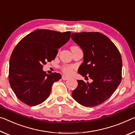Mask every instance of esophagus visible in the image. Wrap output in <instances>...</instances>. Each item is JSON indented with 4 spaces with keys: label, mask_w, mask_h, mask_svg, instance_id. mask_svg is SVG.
<instances>
[{
    "label": "esophagus",
    "mask_w": 135,
    "mask_h": 135,
    "mask_svg": "<svg viewBox=\"0 0 135 135\" xmlns=\"http://www.w3.org/2000/svg\"><path fill=\"white\" fill-rule=\"evenodd\" d=\"M62 80H68V79H69V78H68V77L64 76V75L62 76Z\"/></svg>",
    "instance_id": "1"
}]
</instances>
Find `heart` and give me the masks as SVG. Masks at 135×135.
<instances>
[{
    "mask_svg": "<svg viewBox=\"0 0 135 135\" xmlns=\"http://www.w3.org/2000/svg\"><path fill=\"white\" fill-rule=\"evenodd\" d=\"M76 46H72L71 47H74ZM75 65H64L61 67V71H62L64 74L67 76H70L73 73L74 70L75 69Z\"/></svg>",
    "mask_w": 135,
    "mask_h": 135,
    "instance_id": "obj_1",
    "label": "heart"
}]
</instances>
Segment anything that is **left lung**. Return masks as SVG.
Here are the masks:
<instances>
[{
    "label": "left lung",
    "instance_id": "obj_1",
    "mask_svg": "<svg viewBox=\"0 0 135 135\" xmlns=\"http://www.w3.org/2000/svg\"><path fill=\"white\" fill-rule=\"evenodd\" d=\"M71 38L83 52V62L78 73L93 80L86 83L78 80L73 97L87 108L101 104L111 97L121 82L120 53L112 41L101 33H72Z\"/></svg>",
    "mask_w": 135,
    "mask_h": 135
}]
</instances>
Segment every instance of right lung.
I'll use <instances>...</instances> for the list:
<instances>
[{"label":"right lung","instance_id":"right-lung-1","mask_svg":"<svg viewBox=\"0 0 135 135\" xmlns=\"http://www.w3.org/2000/svg\"><path fill=\"white\" fill-rule=\"evenodd\" d=\"M71 32L38 29L22 38L11 55L9 82L21 102L31 106L44 102L52 86L61 78L57 73L42 71L47 62L55 58L58 49L70 40Z\"/></svg>","mask_w":135,"mask_h":135}]
</instances>
